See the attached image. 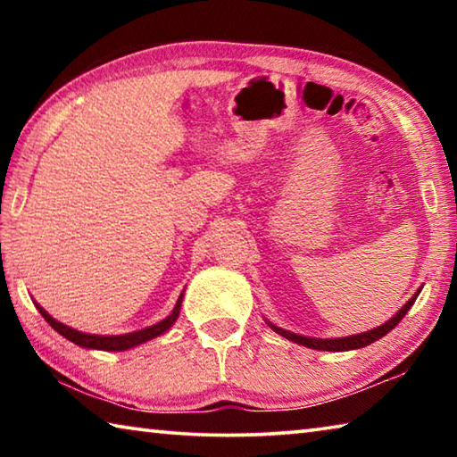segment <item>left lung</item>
<instances>
[{
  "label": "left lung",
  "mask_w": 457,
  "mask_h": 457,
  "mask_svg": "<svg viewBox=\"0 0 457 457\" xmlns=\"http://www.w3.org/2000/svg\"><path fill=\"white\" fill-rule=\"evenodd\" d=\"M421 288L417 290L411 298L407 300V303L399 308V311L391 316L389 320L383 322L381 327L377 328H370L367 332H359V335H351V337H340V338H314V337H303V335H296V332H290V330H284L280 327H276V324H272L270 320L268 327L272 328L274 332H278V335L292 340V343L296 345H303L306 346V349H314V351H332V353H343V351H354V349H362V346H367L370 343H375V340L383 338L386 332H391L393 328L397 327V324L403 320V316L409 312V308L413 306V303L417 300V296H420Z\"/></svg>",
  "instance_id": "1"
}]
</instances>
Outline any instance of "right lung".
<instances>
[{"instance_id":"add662e5","label":"right lung","mask_w":457,"mask_h":457,"mask_svg":"<svg viewBox=\"0 0 457 457\" xmlns=\"http://www.w3.org/2000/svg\"><path fill=\"white\" fill-rule=\"evenodd\" d=\"M37 311H40V314L44 316V320L50 324V327L58 332V335H62L64 338L71 340V343L82 346V349H92V351H129L133 349V346H138L146 343V340H153L163 335V332H167L169 328L173 327L175 320L179 319V312H181V304H183V292L181 296L177 298V304L171 311V314L167 316V319H163L157 324H153V327H146V328H141V330H135V332H127V335H108V337H103V335H90V332H80L76 330L72 327H68V324L60 322L54 319V316L48 314V311H44V308L34 303Z\"/></svg>"}]
</instances>
